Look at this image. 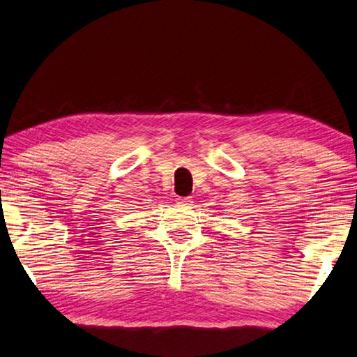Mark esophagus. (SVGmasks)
Returning <instances> with one entry per match:
<instances>
[{"label": "esophagus", "instance_id": "esophagus-1", "mask_svg": "<svg viewBox=\"0 0 357 357\" xmlns=\"http://www.w3.org/2000/svg\"><path fill=\"white\" fill-rule=\"evenodd\" d=\"M177 204L178 205H191L192 204V197L186 196V197H177Z\"/></svg>", "mask_w": 357, "mask_h": 357}]
</instances>
